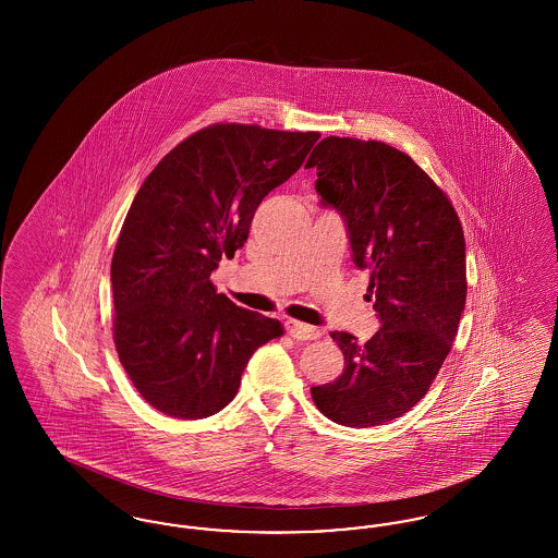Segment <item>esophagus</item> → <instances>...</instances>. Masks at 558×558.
I'll list each match as a JSON object with an SVG mask.
<instances>
[{
	"label": "esophagus",
	"mask_w": 558,
	"mask_h": 558,
	"mask_svg": "<svg viewBox=\"0 0 558 558\" xmlns=\"http://www.w3.org/2000/svg\"><path fill=\"white\" fill-rule=\"evenodd\" d=\"M284 328H287V332L291 335L292 339H296V341H314V339L319 337L318 328L307 326V324L296 322V319H287Z\"/></svg>",
	"instance_id": "1"
}]
</instances>
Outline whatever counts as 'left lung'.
Instances as JSON below:
<instances>
[{"mask_svg": "<svg viewBox=\"0 0 558 558\" xmlns=\"http://www.w3.org/2000/svg\"><path fill=\"white\" fill-rule=\"evenodd\" d=\"M305 167L318 171L319 205L345 221L353 264L371 271L380 322L366 343L330 332L345 371L312 398L337 425H383L425 398L450 353L466 301L462 226L448 196L389 144L330 135Z\"/></svg>", "mask_w": 558, "mask_h": 558, "instance_id": "obj_1", "label": "left lung"}]
</instances>
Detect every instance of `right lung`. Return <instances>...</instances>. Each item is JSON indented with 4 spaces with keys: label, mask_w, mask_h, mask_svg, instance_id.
Listing matches in <instances>:
<instances>
[{
    "label": "right lung",
    "mask_w": 558,
    "mask_h": 558,
    "mask_svg": "<svg viewBox=\"0 0 558 558\" xmlns=\"http://www.w3.org/2000/svg\"><path fill=\"white\" fill-rule=\"evenodd\" d=\"M316 132L211 125L178 144L133 198L110 266L114 345L153 408L196 421L236 398L251 355L280 322L217 294L211 274L248 239L274 187L303 165Z\"/></svg>",
    "instance_id": "1"
}]
</instances>
